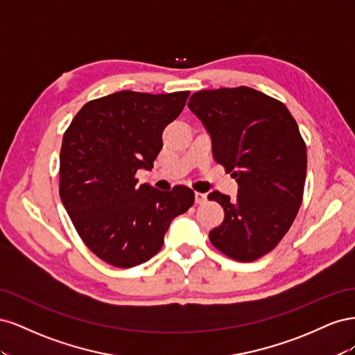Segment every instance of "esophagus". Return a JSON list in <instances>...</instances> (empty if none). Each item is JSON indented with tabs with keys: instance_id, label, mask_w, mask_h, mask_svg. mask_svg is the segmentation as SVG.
Segmentation results:
<instances>
[{
	"instance_id": "34e87169",
	"label": "esophagus",
	"mask_w": 355,
	"mask_h": 355,
	"mask_svg": "<svg viewBox=\"0 0 355 355\" xmlns=\"http://www.w3.org/2000/svg\"><path fill=\"white\" fill-rule=\"evenodd\" d=\"M206 194H204V192H196V202L197 204H202L204 201H206Z\"/></svg>"
}]
</instances>
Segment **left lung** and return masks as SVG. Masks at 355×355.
Returning a JSON list of instances; mask_svg holds the SVG:
<instances>
[{"mask_svg":"<svg viewBox=\"0 0 355 355\" xmlns=\"http://www.w3.org/2000/svg\"><path fill=\"white\" fill-rule=\"evenodd\" d=\"M188 108L206 127L216 163L237 180L235 200L211 191L225 210L209 232L231 259L252 262L280 243L302 202L306 146L286 106L250 87L197 92Z\"/></svg>","mask_w":355,"mask_h":355,"instance_id":"1","label":"left lung"}]
</instances>
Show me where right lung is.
I'll list each match as a JSON object with an SVG mask.
<instances>
[{
    "mask_svg": "<svg viewBox=\"0 0 355 355\" xmlns=\"http://www.w3.org/2000/svg\"><path fill=\"white\" fill-rule=\"evenodd\" d=\"M189 92H118L85 103L63 135L60 200L89 249L106 263L132 268L159 252L194 191L137 185L153 170L163 130L184 110Z\"/></svg>",
    "mask_w": 355,
    "mask_h": 355,
    "instance_id": "obj_1",
    "label": "right lung"
}]
</instances>
